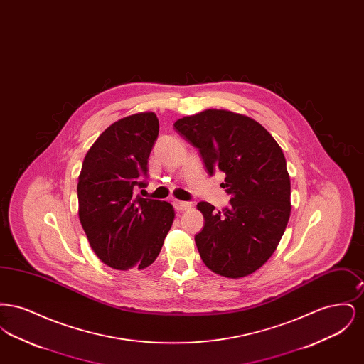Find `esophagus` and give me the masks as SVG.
I'll return each instance as SVG.
<instances>
[{"instance_id": "1", "label": "esophagus", "mask_w": 364, "mask_h": 364, "mask_svg": "<svg viewBox=\"0 0 364 364\" xmlns=\"http://www.w3.org/2000/svg\"><path fill=\"white\" fill-rule=\"evenodd\" d=\"M174 208L177 210V211H186V210H188L191 208V203L188 202H183V200H174Z\"/></svg>"}]
</instances>
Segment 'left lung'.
<instances>
[{"label":"left lung","mask_w":364,"mask_h":364,"mask_svg":"<svg viewBox=\"0 0 364 364\" xmlns=\"http://www.w3.org/2000/svg\"><path fill=\"white\" fill-rule=\"evenodd\" d=\"M196 147L208 174L225 173L232 196L223 211L199 202L205 228L195 236L203 263L223 277L242 278L277 248L291 215V178L276 139L259 122L224 109H206L174 122Z\"/></svg>","instance_id":"left-lung-1"}]
</instances>
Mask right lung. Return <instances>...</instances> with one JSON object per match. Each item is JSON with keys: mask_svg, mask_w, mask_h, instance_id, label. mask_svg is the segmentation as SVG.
I'll return each mask as SVG.
<instances>
[{"mask_svg": "<svg viewBox=\"0 0 364 364\" xmlns=\"http://www.w3.org/2000/svg\"><path fill=\"white\" fill-rule=\"evenodd\" d=\"M158 131L153 112L113 122L87 151L79 174L80 224L95 255L116 270L153 264L173 224L171 203L134 195L146 186Z\"/></svg>", "mask_w": 364, "mask_h": 364, "instance_id": "1", "label": "right lung"}]
</instances>
